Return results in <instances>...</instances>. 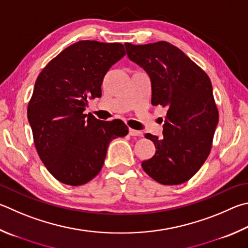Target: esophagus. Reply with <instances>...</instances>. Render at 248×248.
Listing matches in <instances>:
<instances>
[{"mask_svg": "<svg viewBox=\"0 0 248 248\" xmlns=\"http://www.w3.org/2000/svg\"><path fill=\"white\" fill-rule=\"evenodd\" d=\"M129 134L131 137H143V133L141 131H138V130L134 129H129Z\"/></svg>", "mask_w": 248, "mask_h": 248, "instance_id": "esophagus-1", "label": "esophagus"}]
</instances>
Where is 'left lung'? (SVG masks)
<instances>
[{
    "label": "left lung",
    "mask_w": 248,
    "mask_h": 248,
    "mask_svg": "<svg viewBox=\"0 0 248 248\" xmlns=\"http://www.w3.org/2000/svg\"><path fill=\"white\" fill-rule=\"evenodd\" d=\"M124 46L129 60L150 76L152 105L167 107L163 137L145 134L156 152L142 168L164 186L186 182L208 157L218 124L210 79L181 49L166 41Z\"/></svg>",
    "instance_id": "1"
}]
</instances>
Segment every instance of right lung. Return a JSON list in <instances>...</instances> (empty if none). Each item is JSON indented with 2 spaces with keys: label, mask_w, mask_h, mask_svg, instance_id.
Here are the masks:
<instances>
[{
  "label": "right lung",
  "mask_w": 248,
  "mask_h": 248,
  "mask_svg": "<svg viewBox=\"0 0 248 248\" xmlns=\"http://www.w3.org/2000/svg\"><path fill=\"white\" fill-rule=\"evenodd\" d=\"M124 54L121 43L84 40L66 47L38 76L27 115L40 158L62 183L91 181L111 140L128 134L119 119L83 114L89 98L101 97L106 73Z\"/></svg>",
  "instance_id": "right-lung-1"
}]
</instances>
